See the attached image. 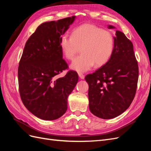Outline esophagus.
<instances>
[{
  "label": "esophagus",
  "mask_w": 151,
  "mask_h": 151,
  "mask_svg": "<svg viewBox=\"0 0 151 151\" xmlns=\"http://www.w3.org/2000/svg\"><path fill=\"white\" fill-rule=\"evenodd\" d=\"M78 75H79V77H80L81 79H84V76L83 74H81V73H79Z\"/></svg>",
  "instance_id": "34e87169"
}]
</instances>
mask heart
I'll return each mask as SVG.
<instances>
[{
	"mask_svg": "<svg viewBox=\"0 0 151 151\" xmlns=\"http://www.w3.org/2000/svg\"><path fill=\"white\" fill-rule=\"evenodd\" d=\"M60 47L65 57L72 60L81 48V55L70 65L72 70L84 73L94 65L102 67L110 59L114 48L111 32L93 24H82L73 29L71 37L62 36Z\"/></svg>",
	"mask_w": 151,
	"mask_h": 151,
	"instance_id": "obj_1",
	"label": "heart"
}]
</instances>
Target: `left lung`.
Segmentation results:
<instances>
[{
	"instance_id": "left-lung-1",
	"label": "left lung",
	"mask_w": 151,
	"mask_h": 151,
	"mask_svg": "<svg viewBox=\"0 0 151 151\" xmlns=\"http://www.w3.org/2000/svg\"><path fill=\"white\" fill-rule=\"evenodd\" d=\"M108 28L115 29L112 25ZM113 38V51L109 61L85 77L89 85L90 111L103 119L119 116L130 106L139 78L133 44L120 31H116Z\"/></svg>"
}]
</instances>
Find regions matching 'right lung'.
Instances as JSON below:
<instances>
[{"label":"right lung","instance_id":"1","mask_svg":"<svg viewBox=\"0 0 151 151\" xmlns=\"http://www.w3.org/2000/svg\"><path fill=\"white\" fill-rule=\"evenodd\" d=\"M76 16L40 24L27 41L18 67L21 98L33 115L44 120L58 119L67 109V98L78 82L63 59L60 40Z\"/></svg>","mask_w":151,"mask_h":151}]
</instances>
